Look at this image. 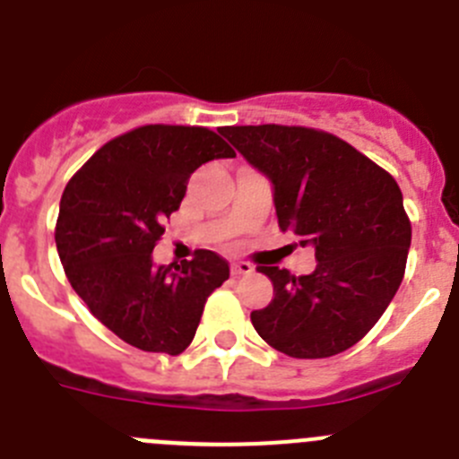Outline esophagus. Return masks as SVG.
Returning a JSON list of instances; mask_svg holds the SVG:
<instances>
[{"label": "esophagus", "instance_id": "1", "mask_svg": "<svg viewBox=\"0 0 459 459\" xmlns=\"http://www.w3.org/2000/svg\"><path fill=\"white\" fill-rule=\"evenodd\" d=\"M251 272H254V264L251 263H242V260H239V263L230 264V273H233V276H244V273Z\"/></svg>", "mask_w": 459, "mask_h": 459}]
</instances>
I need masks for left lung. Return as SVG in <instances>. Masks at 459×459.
Wrapping results in <instances>:
<instances>
[{
	"mask_svg": "<svg viewBox=\"0 0 459 459\" xmlns=\"http://www.w3.org/2000/svg\"><path fill=\"white\" fill-rule=\"evenodd\" d=\"M273 183L281 230L315 247L307 276L258 267L273 299L251 312L258 335L290 358H331L358 344L403 281L412 226L389 171L342 138L307 126H221Z\"/></svg>",
	"mask_w": 459,
	"mask_h": 459,
	"instance_id": "left-lung-1",
	"label": "left lung"
}]
</instances>
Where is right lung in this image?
I'll use <instances>...</instances> for the list:
<instances>
[{"instance_id":"right-lung-1","label":"right lung","mask_w":459,"mask_h":459,"mask_svg":"<svg viewBox=\"0 0 459 459\" xmlns=\"http://www.w3.org/2000/svg\"><path fill=\"white\" fill-rule=\"evenodd\" d=\"M233 156L205 126L147 124L106 143L63 190L54 235L67 281L126 344L178 355L195 340L229 263L199 249L174 269L153 267L152 251L192 171Z\"/></svg>"}]
</instances>
